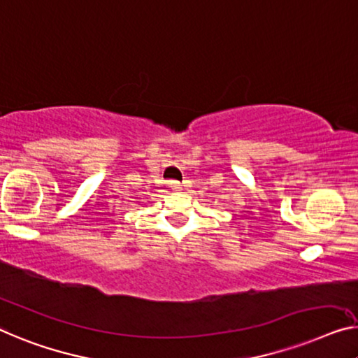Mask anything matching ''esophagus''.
I'll list each match as a JSON object with an SVG mask.
<instances>
[{
	"label": "esophagus",
	"mask_w": 358,
	"mask_h": 358,
	"mask_svg": "<svg viewBox=\"0 0 358 358\" xmlns=\"http://www.w3.org/2000/svg\"><path fill=\"white\" fill-rule=\"evenodd\" d=\"M169 188L173 189V191H180V189H181L180 181H177V180H170V181H169Z\"/></svg>",
	"instance_id": "esophagus-1"
}]
</instances>
